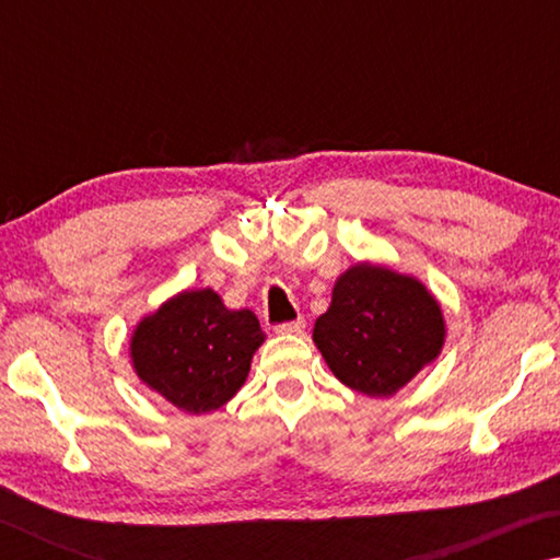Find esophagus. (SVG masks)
Listing matches in <instances>:
<instances>
[{
    "label": "esophagus",
    "instance_id": "obj_1",
    "mask_svg": "<svg viewBox=\"0 0 560 560\" xmlns=\"http://www.w3.org/2000/svg\"><path fill=\"white\" fill-rule=\"evenodd\" d=\"M303 328H306V320H303V318H296V320H289V324H281V326H277L273 330H277L279 336H291V334H301Z\"/></svg>",
    "mask_w": 560,
    "mask_h": 560
}]
</instances>
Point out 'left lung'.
Segmentation results:
<instances>
[{
    "label": "left lung",
    "mask_w": 560,
    "mask_h": 560,
    "mask_svg": "<svg viewBox=\"0 0 560 560\" xmlns=\"http://www.w3.org/2000/svg\"><path fill=\"white\" fill-rule=\"evenodd\" d=\"M447 326L434 293L387 264L358 261L334 283L314 343L340 383L390 397L438 360Z\"/></svg>",
    "instance_id": "8db88e82"
}]
</instances>
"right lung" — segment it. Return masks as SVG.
Masks as SVG:
<instances>
[{"label":"right lung","instance_id":"1","mask_svg":"<svg viewBox=\"0 0 560 560\" xmlns=\"http://www.w3.org/2000/svg\"><path fill=\"white\" fill-rule=\"evenodd\" d=\"M261 343L249 308H226L212 289H187L138 320L130 363L140 383L177 410L205 415L240 393Z\"/></svg>","mask_w":560,"mask_h":560}]
</instances>
